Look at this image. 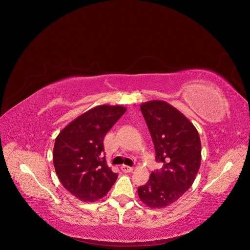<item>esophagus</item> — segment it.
<instances>
[{
  "label": "esophagus",
  "mask_w": 250,
  "mask_h": 250,
  "mask_svg": "<svg viewBox=\"0 0 250 250\" xmlns=\"http://www.w3.org/2000/svg\"><path fill=\"white\" fill-rule=\"evenodd\" d=\"M121 170L124 172V173H131L134 169L132 167H129V166H126V165H123L121 167Z\"/></svg>",
  "instance_id": "1"
}]
</instances>
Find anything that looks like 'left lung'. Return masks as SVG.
<instances>
[{"label": "left lung", "mask_w": 250, "mask_h": 250, "mask_svg": "<svg viewBox=\"0 0 250 250\" xmlns=\"http://www.w3.org/2000/svg\"><path fill=\"white\" fill-rule=\"evenodd\" d=\"M151 135L156 160L163 163L146 184L138 187L140 200L151 208H163L179 199L193 184L201 161V142L194 125L164 101L140 104Z\"/></svg>", "instance_id": "left-lung-1"}]
</instances>
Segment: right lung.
<instances>
[{"label": "right lung", "mask_w": 250, "mask_h": 250, "mask_svg": "<svg viewBox=\"0 0 250 250\" xmlns=\"http://www.w3.org/2000/svg\"><path fill=\"white\" fill-rule=\"evenodd\" d=\"M126 112L122 105H97L69 123L56 138L53 162L59 180L81 201H96L117 180L102 158L104 138Z\"/></svg>", "instance_id": "add662e5"}]
</instances>
